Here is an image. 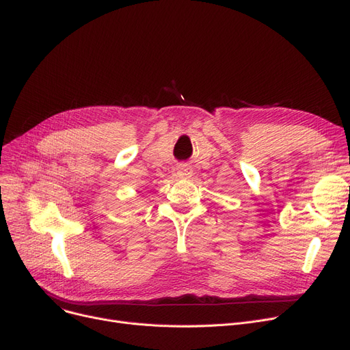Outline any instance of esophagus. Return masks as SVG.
Listing matches in <instances>:
<instances>
[{"label": "esophagus", "instance_id": "esophagus-1", "mask_svg": "<svg viewBox=\"0 0 350 350\" xmlns=\"http://www.w3.org/2000/svg\"><path fill=\"white\" fill-rule=\"evenodd\" d=\"M177 176L180 178H189L191 176V168L189 165H180L177 168Z\"/></svg>", "mask_w": 350, "mask_h": 350}]
</instances>
